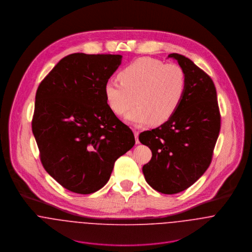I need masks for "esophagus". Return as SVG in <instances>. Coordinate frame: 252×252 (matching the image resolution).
<instances>
[{
    "mask_svg": "<svg viewBox=\"0 0 252 252\" xmlns=\"http://www.w3.org/2000/svg\"><path fill=\"white\" fill-rule=\"evenodd\" d=\"M133 131H134V134H135V138H136V143H137V144H139V143H140V141H139V134H140V132H139L138 130H136V129H134Z\"/></svg>",
    "mask_w": 252,
    "mask_h": 252,
    "instance_id": "34e87169",
    "label": "esophagus"
}]
</instances>
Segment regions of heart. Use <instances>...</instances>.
<instances>
[{
    "label": "heart",
    "mask_w": 252,
    "mask_h": 252,
    "mask_svg": "<svg viewBox=\"0 0 252 252\" xmlns=\"http://www.w3.org/2000/svg\"><path fill=\"white\" fill-rule=\"evenodd\" d=\"M118 77L120 81L110 79L104 86L107 103L116 115H122L136 102L137 107L126 115L136 125L167 122L180 108L187 89V75L181 66L150 57L131 62Z\"/></svg>",
    "instance_id": "1"
}]
</instances>
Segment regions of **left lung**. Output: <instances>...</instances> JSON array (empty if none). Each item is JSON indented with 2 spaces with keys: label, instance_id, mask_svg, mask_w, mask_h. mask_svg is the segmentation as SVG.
Wrapping results in <instances>:
<instances>
[{
  "label": "left lung",
  "instance_id": "8db88e82",
  "mask_svg": "<svg viewBox=\"0 0 252 252\" xmlns=\"http://www.w3.org/2000/svg\"><path fill=\"white\" fill-rule=\"evenodd\" d=\"M175 58L187 75L184 99L174 116L158 128L144 131L139 140L152 152L143 167L146 182L163 194L181 192L210 167L220 131V111L211 76L190 59Z\"/></svg>",
  "mask_w": 252,
  "mask_h": 252
}]
</instances>
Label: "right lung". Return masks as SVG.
Masks as SVG:
<instances>
[{"mask_svg": "<svg viewBox=\"0 0 252 252\" xmlns=\"http://www.w3.org/2000/svg\"><path fill=\"white\" fill-rule=\"evenodd\" d=\"M121 58L70 54L37 87L32 131L40 162L54 180L74 193L101 189L115 161L135 144L132 130L109 108L104 93Z\"/></svg>", "mask_w": 252, "mask_h": 252, "instance_id": "1", "label": "right lung"}]
</instances>
